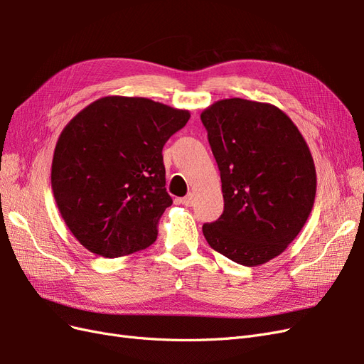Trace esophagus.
<instances>
[{"instance_id": "obj_1", "label": "esophagus", "mask_w": 364, "mask_h": 364, "mask_svg": "<svg viewBox=\"0 0 364 364\" xmlns=\"http://www.w3.org/2000/svg\"><path fill=\"white\" fill-rule=\"evenodd\" d=\"M179 203H182V205H185V206H191V205L194 203V196H193V194H188V196L182 197V199H179Z\"/></svg>"}]
</instances>
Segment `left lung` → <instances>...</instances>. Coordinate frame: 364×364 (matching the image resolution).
Instances as JSON below:
<instances>
[{
	"label": "left lung",
	"instance_id": "obj_1",
	"mask_svg": "<svg viewBox=\"0 0 364 364\" xmlns=\"http://www.w3.org/2000/svg\"><path fill=\"white\" fill-rule=\"evenodd\" d=\"M217 161L225 211L205 223L218 253L255 267L287 249L316 197V168L299 129L270 103L226 98L200 115Z\"/></svg>",
	"mask_w": 364,
	"mask_h": 364
}]
</instances>
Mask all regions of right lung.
Segmentation results:
<instances>
[{
    "instance_id": "obj_1",
    "label": "right lung",
    "mask_w": 364,
    "mask_h": 364,
    "mask_svg": "<svg viewBox=\"0 0 364 364\" xmlns=\"http://www.w3.org/2000/svg\"><path fill=\"white\" fill-rule=\"evenodd\" d=\"M190 112L144 97L98 98L65 126L54 149L51 188L71 234L105 258L149 247L173 200L162 147Z\"/></svg>"
}]
</instances>
